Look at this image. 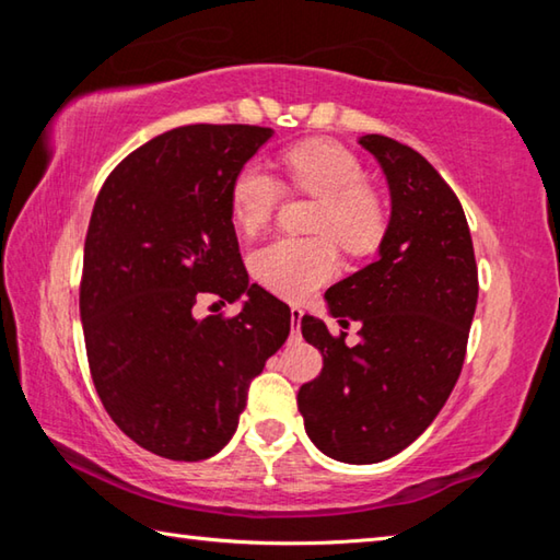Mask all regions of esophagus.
<instances>
[{
    "instance_id": "esophagus-1",
    "label": "esophagus",
    "mask_w": 560,
    "mask_h": 560,
    "mask_svg": "<svg viewBox=\"0 0 560 560\" xmlns=\"http://www.w3.org/2000/svg\"><path fill=\"white\" fill-rule=\"evenodd\" d=\"M301 316L303 311L299 306H291V320H293V328H291V338H301V330H299V324H301Z\"/></svg>"
}]
</instances>
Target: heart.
Returning <instances> with one entry per match:
<instances>
[{
    "label": "heart",
    "mask_w": 560,
    "mask_h": 560,
    "mask_svg": "<svg viewBox=\"0 0 560 560\" xmlns=\"http://www.w3.org/2000/svg\"><path fill=\"white\" fill-rule=\"evenodd\" d=\"M283 165L291 183L320 197L314 232L336 236L348 252H368L381 240L385 217L377 197L365 187V173L346 148L328 140H308L287 150ZM281 197V183L267 165L249 163L236 173L230 192L232 220L244 234L259 232L271 220ZM281 236L252 257V271L261 287L281 299L301 301L338 273L334 240Z\"/></svg>",
    "instance_id": "obj_1"
}]
</instances>
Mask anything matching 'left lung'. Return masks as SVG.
Returning a JSON list of instances; mask_svg holds the SVG:
<instances>
[{
    "label": "left lung",
    "instance_id": "left-lung-1",
    "mask_svg": "<svg viewBox=\"0 0 560 560\" xmlns=\"http://www.w3.org/2000/svg\"><path fill=\"white\" fill-rule=\"evenodd\" d=\"M390 189L377 259L326 291L340 326L360 324L348 348L316 316L301 334L324 371L299 390L308 440L330 459L375 464L430 428L462 373L479 281L467 217L428 160L385 136L358 138Z\"/></svg>",
    "mask_w": 560,
    "mask_h": 560
}]
</instances>
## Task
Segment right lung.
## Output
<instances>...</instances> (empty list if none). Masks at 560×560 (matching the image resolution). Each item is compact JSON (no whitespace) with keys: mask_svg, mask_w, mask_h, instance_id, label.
Here are the masks:
<instances>
[{"mask_svg":"<svg viewBox=\"0 0 560 560\" xmlns=\"http://www.w3.org/2000/svg\"><path fill=\"white\" fill-rule=\"evenodd\" d=\"M271 136L173 128L122 160L93 205L81 279L91 377L110 420L158 457H214L289 338L291 308L249 283L230 205L236 173ZM210 292L240 300L241 314L197 319Z\"/></svg>","mask_w":560,"mask_h":560,"instance_id":"obj_1","label":"right lung"}]
</instances>
